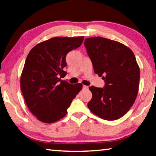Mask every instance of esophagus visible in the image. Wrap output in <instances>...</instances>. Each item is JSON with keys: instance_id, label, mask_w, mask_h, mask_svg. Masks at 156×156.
I'll return each instance as SVG.
<instances>
[{"instance_id": "obj_1", "label": "esophagus", "mask_w": 156, "mask_h": 156, "mask_svg": "<svg viewBox=\"0 0 156 156\" xmlns=\"http://www.w3.org/2000/svg\"><path fill=\"white\" fill-rule=\"evenodd\" d=\"M83 88H84V89H88V87L86 86V85H83Z\"/></svg>"}]
</instances>
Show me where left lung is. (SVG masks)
Segmentation results:
<instances>
[{"label": "left lung", "mask_w": 156, "mask_h": 156, "mask_svg": "<svg viewBox=\"0 0 156 156\" xmlns=\"http://www.w3.org/2000/svg\"><path fill=\"white\" fill-rule=\"evenodd\" d=\"M84 46L94 72L105 80L104 88L89 87L90 111L106 120L126 114L136 98L140 69L132 50L118 41L100 37L86 38Z\"/></svg>", "instance_id": "obj_1"}]
</instances>
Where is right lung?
<instances>
[{"instance_id": "obj_1", "label": "right lung", "mask_w": 156, "mask_h": 156, "mask_svg": "<svg viewBox=\"0 0 156 156\" xmlns=\"http://www.w3.org/2000/svg\"><path fill=\"white\" fill-rule=\"evenodd\" d=\"M84 36L54 37L37 44L30 51L21 74L20 87L27 108L42 122L53 123L63 118L81 83L61 80L66 75V57L80 47Z\"/></svg>"}]
</instances>
